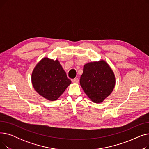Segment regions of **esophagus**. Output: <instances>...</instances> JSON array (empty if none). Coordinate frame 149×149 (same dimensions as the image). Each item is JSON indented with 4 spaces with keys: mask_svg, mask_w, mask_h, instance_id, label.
Returning <instances> with one entry per match:
<instances>
[{
    "mask_svg": "<svg viewBox=\"0 0 149 149\" xmlns=\"http://www.w3.org/2000/svg\"><path fill=\"white\" fill-rule=\"evenodd\" d=\"M72 82L74 83H78L79 82V79H77V78H75V79H74L72 80Z\"/></svg>",
    "mask_w": 149,
    "mask_h": 149,
    "instance_id": "obj_1",
    "label": "esophagus"
}]
</instances>
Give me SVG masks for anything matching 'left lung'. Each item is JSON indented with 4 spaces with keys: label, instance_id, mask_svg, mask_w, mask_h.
<instances>
[{
    "label": "left lung",
    "instance_id": "left-lung-1",
    "mask_svg": "<svg viewBox=\"0 0 149 149\" xmlns=\"http://www.w3.org/2000/svg\"><path fill=\"white\" fill-rule=\"evenodd\" d=\"M115 83L114 72L105 60L89 62L84 65L80 83L92 102L102 103L112 92Z\"/></svg>",
    "mask_w": 149,
    "mask_h": 149
}]
</instances>
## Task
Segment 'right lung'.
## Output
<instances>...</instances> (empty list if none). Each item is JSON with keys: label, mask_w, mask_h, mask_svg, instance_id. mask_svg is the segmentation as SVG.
I'll return each mask as SVG.
<instances>
[{"label": "right lung", "mask_w": 149, "mask_h": 149, "mask_svg": "<svg viewBox=\"0 0 149 149\" xmlns=\"http://www.w3.org/2000/svg\"><path fill=\"white\" fill-rule=\"evenodd\" d=\"M35 91L49 101L57 100L71 84L58 60L43 58L37 63L31 74Z\"/></svg>", "instance_id": "right-lung-1"}]
</instances>
